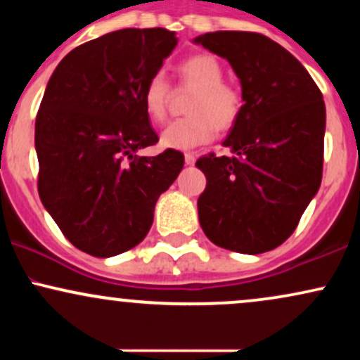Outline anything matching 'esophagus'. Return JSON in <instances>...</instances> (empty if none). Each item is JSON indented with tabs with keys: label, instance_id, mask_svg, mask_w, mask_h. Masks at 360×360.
I'll return each instance as SVG.
<instances>
[{
	"label": "esophagus",
	"instance_id": "1",
	"mask_svg": "<svg viewBox=\"0 0 360 360\" xmlns=\"http://www.w3.org/2000/svg\"><path fill=\"white\" fill-rule=\"evenodd\" d=\"M194 160H196V157H194V154H191V152H188V154H184V162H186V166H193Z\"/></svg>",
	"mask_w": 360,
	"mask_h": 360
}]
</instances>
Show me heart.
Instances as JSON below:
<instances>
[{"label": "heart", "instance_id": "1", "mask_svg": "<svg viewBox=\"0 0 360 360\" xmlns=\"http://www.w3.org/2000/svg\"><path fill=\"white\" fill-rule=\"evenodd\" d=\"M181 84L194 89L188 103L189 117L171 122L160 134V146L171 150H189L208 143L218 130H229L240 118L243 100L235 86L223 82L220 60L210 53H196L177 65ZM171 88L164 74L157 72L142 91V103L152 122L166 117Z\"/></svg>", "mask_w": 360, "mask_h": 360}]
</instances>
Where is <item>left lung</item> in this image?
<instances>
[{
    "label": "left lung",
    "instance_id": "obj_1",
    "mask_svg": "<svg viewBox=\"0 0 360 360\" xmlns=\"http://www.w3.org/2000/svg\"><path fill=\"white\" fill-rule=\"evenodd\" d=\"M240 79L242 113L223 140L232 154L198 159L206 189L198 217L214 245L262 254L295 232L321 184L325 103L301 62L266 35L196 37Z\"/></svg>",
    "mask_w": 360,
    "mask_h": 360
}]
</instances>
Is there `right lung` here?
I'll return each mask as SVG.
<instances>
[{
    "label": "right lung",
    "instance_id": "obj_1",
    "mask_svg": "<svg viewBox=\"0 0 360 360\" xmlns=\"http://www.w3.org/2000/svg\"><path fill=\"white\" fill-rule=\"evenodd\" d=\"M176 45L166 28H123L74 49L47 82L35 120L40 200L65 238L94 257L139 245L183 171L179 150L137 155L159 140L142 91Z\"/></svg>",
    "mask_w": 360,
    "mask_h": 360
}]
</instances>
